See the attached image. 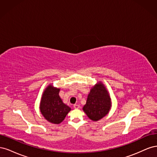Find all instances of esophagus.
I'll list each match as a JSON object with an SVG mask.
<instances>
[{"instance_id":"34e87169","label":"esophagus","mask_w":157,"mask_h":157,"mask_svg":"<svg viewBox=\"0 0 157 157\" xmlns=\"http://www.w3.org/2000/svg\"><path fill=\"white\" fill-rule=\"evenodd\" d=\"M73 107H74L75 109H78L80 107V105H78V104H75V105H73Z\"/></svg>"}]
</instances>
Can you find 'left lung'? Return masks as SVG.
<instances>
[{
	"instance_id": "obj_1",
	"label": "left lung",
	"mask_w": 157,
	"mask_h": 157,
	"mask_svg": "<svg viewBox=\"0 0 157 157\" xmlns=\"http://www.w3.org/2000/svg\"><path fill=\"white\" fill-rule=\"evenodd\" d=\"M111 107V101L108 91L104 84L99 82L90 90L82 109L90 119L98 121L107 115Z\"/></svg>"
}]
</instances>
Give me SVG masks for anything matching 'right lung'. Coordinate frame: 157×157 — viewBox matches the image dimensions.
I'll use <instances>...</instances> for the list:
<instances>
[{"label":"right lung","mask_w":157,"mask_h":157,"mask_svg":"<svg viewBox=\"0 0 157 157\" xmlns=\"http://www.w3.org/2000/svg\"><path fill=\"white\" fill-rule=\"evenodd\" d=\"M59 88L48 85L42 94L40 103L41 114L48 122L58 124L62 122L71 111L59 96Z\"/></svg>","instance_id":"obj_1"}]
</instances>
